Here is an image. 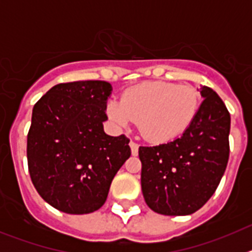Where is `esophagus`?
<instances>
[{"mask_svg":"<svg viewBox=\"0 0 252 252\" xmlns=\"http://www.w3.org/2000/svg\"><path fill=\"white\" fill-rule=\"evenodd\" d=\"M130 148H131V153H132L133 157H136L137 154H139V145H137L136 142L130 141Z\"/></svg>","mask_w":252,"mask_h":252,"instance_id":"obj_1","label":"esophagus"}]
</instances>
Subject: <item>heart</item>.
Here are the masks:
<instances>
[{"instance_id":"b5f03b06","label":"heart","mask_w":252,"mask_h":252,"mask_svg":"<svg viewBox=\"0 0 252 252\" xmlns=\"http://www.w3.org/2000/svg\"><path fill=\"white\" fill-rule=\"evenodd\" d=\"M199 106L201 95L193 87L144 82L125 91L121 101H108L106 110L111 121L120 127L135 120L146 140L165 144L190 127Z\"/></svg>"}]
</instances>
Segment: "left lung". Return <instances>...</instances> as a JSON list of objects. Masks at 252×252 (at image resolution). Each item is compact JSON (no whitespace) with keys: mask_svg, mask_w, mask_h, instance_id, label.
Instances as JSON below:
<instances>
[{"mask_svg":"<svg viewBox=\"0 0 252 252\" xmlns=\"http://www.w3.org/2000/svg\"><path fill=\"white\" fill-rule=\"evenodd\" d=\"M201 95L197 117L182 136L139 148L142 194L160 215L194 213L212 197L226 170L230 113L212 88L201 86Z\"/></svg>","mask_w":252,"mask_h":252,"instance_id":"1","label":"left lung"}]
</instances>
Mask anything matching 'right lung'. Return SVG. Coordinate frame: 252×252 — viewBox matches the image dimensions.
Masks as SVG:
<instances>
[{
	"mask_svg": "<svg viewBox=\"0 0 252 252\" xmlns=\"http://www.w3.org/2000/svg\"><path fill=\"white\" fill-rule=\"evenodd\" d=\"M112 86L79 81L54 86L32 108L28 164L44 201L69 215L101 208L111 183L130 158V140L103 130Z\"/></svg>",
	"mask_w": 252,
	"mask_h": 252,
	"instance_id": "add662e5",
	"label": "right lung"
}]
</instances>
